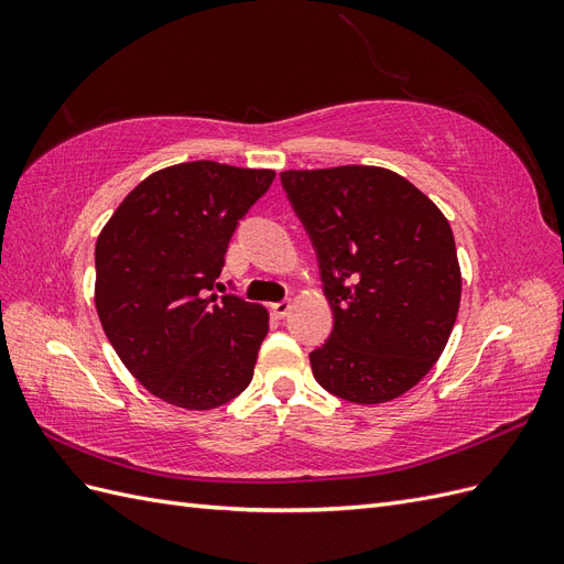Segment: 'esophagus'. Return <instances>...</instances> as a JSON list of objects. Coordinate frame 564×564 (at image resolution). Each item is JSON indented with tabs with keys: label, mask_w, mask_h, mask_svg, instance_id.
I'll use <instances>...</instances> for the list:
<instances>
[{
	"label": "esophagus",
	"mask_w": 564,
	"mask_h": 564,
	"mask_svg": "<svg viewBox=\"0 0 564 564\" xmlns=\"http://www.w3.org/2000/svg\"><path fill=\"white\" fill-rule=\"evenodd\" d=\"M270 311H272V315L282 319V317L289 315V311H292V301H278V303H272Z\"/></svg>",
	"instance_id": "1"
}]
</instances>
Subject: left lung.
<instances>
[{
  "label": "left lung",
  "instance_id": "8db88e82",
  "mask_svg": "<svg viewBox=\"0 0 564 564\" xmlns=\"http://www.w3.org/2000/svg\"><path fill=\"white\" fill-rule=\"evenodd\" d=\"M319 261L334 329L311 367L332 395L390 402L445 350L460 303V268L445 218L416 185L383 166L280 174Z\"/></svg>",
  "mask_w": 564,
  "mask_h": 564
}]
</instances>
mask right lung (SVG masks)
<instances>
[{
	"label": "right lung",
	"mask_w": 564,
	"mask_h": 564,
	"mask_svg": "<svg viewBox=\"0 0 564 564\" xmlns=\"http://www.w3.org/2000/svg\"><path fill=\"white\" fill-rule=\"evenodd\" d=\"M272 178L209 160L166 166L98 235V319L133 379L169 404L204 412L251 383L268 311L212 292L237 224Z\"/></svg>",
	"instance_id": "obj_1"
}]
</instances>
